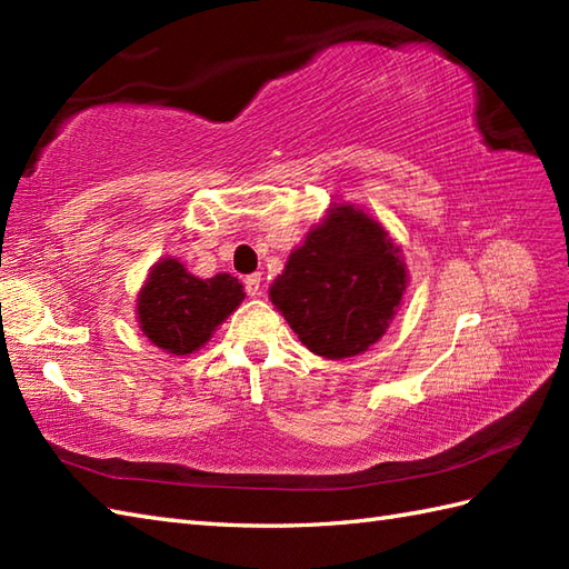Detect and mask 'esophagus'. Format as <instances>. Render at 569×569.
I'll list each match as a JSON object with an SVG mask.
<instances>
[{
  "label": "esophagus",
  "instance_id": "esophagus-1",
  "mask_svg": "<svg viewBox=\"0 0 569 569\" xmlns=\"http://www.w3.org/2000/svg\"><path fill=\"white\" fill-rule=\"evenodd\" d=\"M244 288H247V293L251 296V298H257V296H261V276L259 273H251V276H247L244 278Z\"/></svg>",
  "mask_w": 569,
  "mask_h": 569
}]
</instances>
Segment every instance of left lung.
<instances>
[{"label":"left lung","instance_id":"1","mask_svg":"<svg viewBox=\"0 0 569 569\" xmlns=\"http://www.w3.org/2000/svg\"><path fill=\"white\" fill-rule=\"evenodd\" d=\"M408 286L403 251L359 204L332 202L273 278L269 298L312 355L347 359L389 330Z\"/></svg>","mask_w":569,"mask_h":569}]
</instances>
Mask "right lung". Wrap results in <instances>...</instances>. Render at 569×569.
I'll return each instance as SVG.
<instances>
[{"mask_svg": "<svg viewBox=\"0 0 569 569\" xmlns=\"http://www.w3.org/2000/svg\"><path fill=\"white\" fill-rule=\"evenodd\" d=\"M244 286L229 273L192 276L186 263L163 257L151 266L137 293V320L149 342L173 357H188L244 300Z\"/></svg>", "mask_w": 569, "mask_h": 569, "instance_id": "add662e5", "label": "right lung"}]
</instances>
